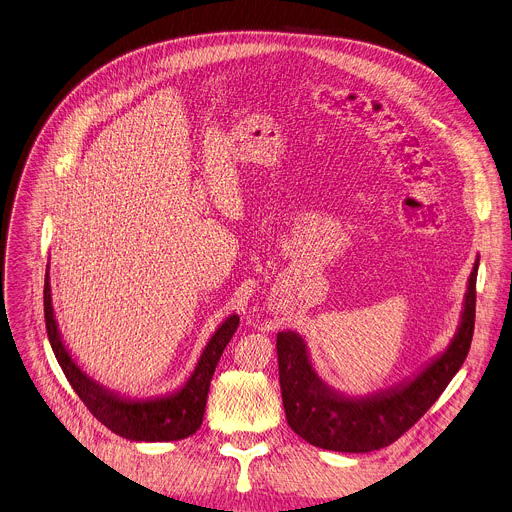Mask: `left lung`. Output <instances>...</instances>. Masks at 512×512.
<instances>
[{
	"label": "left lung",
	"instance_id": "left-lung-1",
	"mask_svg": "<svg viewBox=\"0 0 512 512\" xmlns=\"http://www.w3.org/2000/svg\"><path fill=\"white\" fill-rule=\"evenodd\" d=\"M476 259L453 339L410 378L376 392L345 394L324 382L312 365L308 345L294 331L277 333V365L286 421L314 447L367 453L404 435L441 396L468 357L476 320Z\"/></svg>",
	"mask_w": 512,
	"mask_h": 512
}]
</instances>
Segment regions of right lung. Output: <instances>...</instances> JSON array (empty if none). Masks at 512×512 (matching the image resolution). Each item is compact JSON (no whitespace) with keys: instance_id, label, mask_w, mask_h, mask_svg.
<instances>
[{"instance_id":"1","label":"right lung","mask_w":512,"mask_h":512,"mask_svg":"<svg viewBox=\"0 0 512 512\" xmlns=\"http://www.w3.org/2000/svg\"><path fill=\"white\" fill-rule=\"evenodd\" d=\"M44 320L53 353L77 396L112 433L136 443L179 441L194 435L202 427L214 369L224 347L239 327V314H230L222 320L220 327L208 339L190 378L177 390L165 396L130 398L89 378L73 359L55 318L49 265H46L44 275Z\"/></svg>"}]
</instances>
